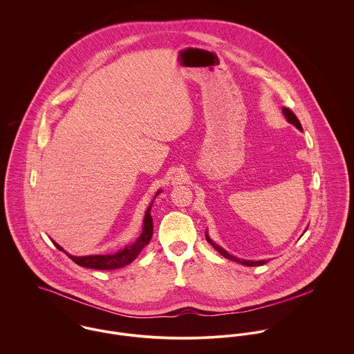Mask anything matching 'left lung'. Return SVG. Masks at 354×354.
<instances>
[{
  "instance_id": "left-lung-1",
  "label": "left lung",
  "mask_w": 354,
  "mask_h": 354,
  "mask_svg": "<svg viewBox=\"0 0 354 354\" xmlns=\"http://www.w3.org/2000/svg\"><path fill=\"white\" fill-rule=\"evenodd\" d=\"M282 113H283V115H285V118L288 120V122H290V124H293L299 131H303V127H301V124H300V121H299V118L295 115V113L292 111V110H289L288 107H283L282 109ZM306 230V229H305ZM205 240L218 251V252L221 253L222 256H225L226 259H229V260H233V261H237V263H240V264H243V266H248V267H254V266H263V264H266L268 260H241V259H237L236 256H233V254H230L229 252H226L222 247H219L218 244H215L211 239H209V236L207 234V232H205Z\"/></svg>"
}]
</instances>
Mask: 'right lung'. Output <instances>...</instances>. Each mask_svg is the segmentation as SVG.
I'll use <instances>...</instances> for the list:
<instances>
[{
  "mask_svg": "<svg viewBox=\"0 0 354 354\" xmlns=\"http://www.w3.org/2000/svg\"><path fill=\"white\" fill-rule=\"evenodd\" d=\"M160 194V189L155 194L151 203L149 204V208L145 214V219H143V229H142V234L138 237V240L131 244L127 245L124 250L117 251L115 253H109V254H88V256H73L71 253L66 252L59 244H57L55 241H53V244L55 245V248L58 251L66 253V256L69 259H72L76 264L86 267V268H94V270H115V268H121L129 263H132L140 252L143 251V248L150 243L152 237V218H151V207L152 203L155 201V198Z\"/></svg>",
  "mask_w": 354,
  "mask_h": 354,
  "instance_id": "add662e5",
  "label": "right lung"
}]
</instances>
